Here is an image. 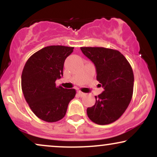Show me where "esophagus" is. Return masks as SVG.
<instances>
[{"mask_svg": "<svg viewBox=\"0 0 157 157\" xmlns=\"http://www.w3.org/2000/svg\"><path fill=\"white\" fill-rule=\"evenodd\" d=\"M77 94H78L80 95V97H83V96H85V93L82 92V91H77Z\"/></svg>", "mask_w": 157, "mask_h": 157, "instance_id": "1", "label": "esophagus"}]
</instances>
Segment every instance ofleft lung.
<instances>
[{
    "label": "left lung",
    "mask_w": 157,
    "mask_h": 157,
    "mask_svg": "<svg viewBox=\"0 0 157 157\" xmlns=\"http://www.w3.org/2000/svg\"><path fill=\"white\" fill-rule=\"evenodd\" d=\"M94 64L97 80L104 91L95 96L96 102L88 108L87 114L98 125L117 120L130 103L134 90V73L127 59L117 50L103 47H81Z\"/></svg>",
    "instance_id": "obj_1"
}]
</instances>
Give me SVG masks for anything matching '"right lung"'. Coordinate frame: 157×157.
<instances>
[{
  "mask_svg": "<svg viewBox=\"0 0 157 157\" xmlns=\"http://www.w3.org/2000/svg\"><path fill=\"white\" fill-rule=\"evenodd\" d=\"M74 47L49 46L33 54L25 64L21 88L25 100L37 117L48 122L64 117L75 89L56 86L55 81L63 73L65 60Z\"/></svg>",
  "mask_w": 157,
  "mask_h": 157,
  "instance_id": "1",
  "label": "right lung"
}]
</instances>
